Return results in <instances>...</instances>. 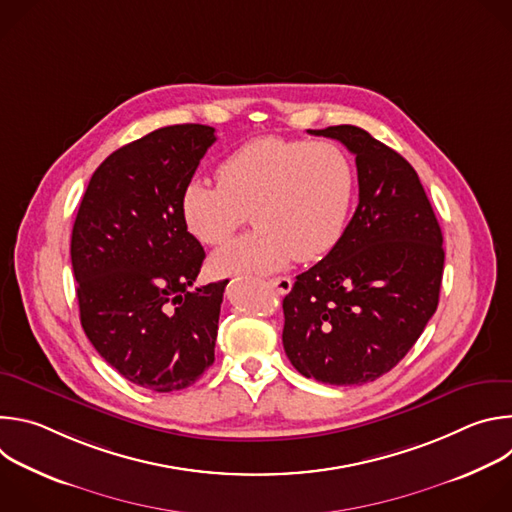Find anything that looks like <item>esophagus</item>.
<instances>
[{
  "label": "esophagus",
  "mask_w": 512,
  "mask_h": 512,
  "mask_svg": "<svg viewBox=\"0 0 512 512\" xmlns=\"http://www.w3.org/2000/svg\"><path fill=\"white\" fill-rule=\"evenodd\" d=\"M267 283H269V287H273V289L277 291V294H281V296L289 294L291 285H294V281H291L289 277H273V279H269Z\"/></svg>",
  "instance_id": "obj_1"
}]
</instances>
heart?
<instances>
[{"instance_id":"b5f03b06","label":"heart","mask_w":512,"mask_h":512,"mask_svg":"<svg viewBox=\"0 0 512 512\" xmlns=\"http://www.w3.org/2000/svg\"><path fill=\"white\" fill-rule=\"evenodd\" d=\"M356 192L350 156L334 141L259 137L218 166V184L192 180L182 192L190 233L223 245L247 223L255 231L218 249V275H267L324 257L340 241Z\"/></svg>"}]
</instances>
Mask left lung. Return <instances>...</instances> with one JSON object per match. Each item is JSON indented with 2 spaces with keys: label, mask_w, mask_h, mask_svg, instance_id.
I'll return each mask as SVG.
<instances>
[{
  "label": "left lung",
  "mask_w": 512,
  "mask_h": 512,
  "mask_svg": "<svg viewBox=\"0 0 512 512\" xmlns=\"http://www.w3.org/2000/svg\"><path fill=\"white\" fill-rule=\"evenodd\" d=\"M356 156L358 206L334 249L283 298V348L308 379L389 373L437 310L444 237L413 166L356 125L308 129Z\"/></svg>",
  "instance_id": "left-lung-1"
}]
</instances>
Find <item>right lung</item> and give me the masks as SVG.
I'll use <instances>...</instances> for the list:
<instances>
[{
	"instance_id": "add662e5",
	"label": "right lung",
	"mask_w": 512,
	"mask_h": 512,
	"mask_svg": "<svg viewBox=\"0 0 512 512\" xmlns=\"http://www.w3.org/2000/svg\"><path fill=\"white\" fill-rule=\"evenodd\" d=\"M214 127L156 129L93 174L72 227L81 324L95 350L137 387L186 389L214 362L229 281L190 289L204 249L188 233L182 192Z\"/></svg>"
}]
</instances>
